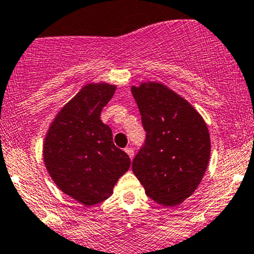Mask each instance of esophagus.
<instances>
[{
	"instance_id": "esophagus-1",
	"label": "esophagus",
	"mask_w": 254,
	"mask_h": 254,
	"mask_svg": "<svg viewBox=\"0 0 254 254\" xmlns=\"http://www.w3.org/2000/svg\"><path fill=\"white\" fill-rule=\"evenodd\" d=\"M125 152H127V154L129 155L130 159L133 158V153H135V152H133L132 148H125Z\"/></svg>"
}]
</instances>
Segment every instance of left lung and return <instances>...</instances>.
<instances>
[{
	"label": "left lung",
	"mask_w": 254,
	"mask_h": 254,
	"mask_svg": "<svg viewBox=\"0 0 254 254\" xmlns=\"http://www.w3.org/2000/svg\"><path fill=\"white\" fill-rule=\"evenodd\" d=\"M146 140L132 161V171L147 196L176 206L201 182L211 153L210 132L187 100L157 82L133 85Z\"/></svg>",
	"instance_id": "left-lung-1"
}]
</instances>
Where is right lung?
Returning a JSON list of instances; mask_svg holds the SVG:
<instances>
[{"instance_id": "add662e5", "label": "right lung", "mask_w": 254, "mask_h": 254, "mask_svg": "<svg viewBox=\"0 0 254 254\" xmlns=\"http://www.w3.org/2000/svg\"><path fill=\"white\" fill-rule=\"evenodd\" d=\"M114 91L116 85L107 83L83 86L59 111L44 140L43 159L52 180L85 206L108 199L131 163L100 119Z\"/></svg>"}]
</instances>
